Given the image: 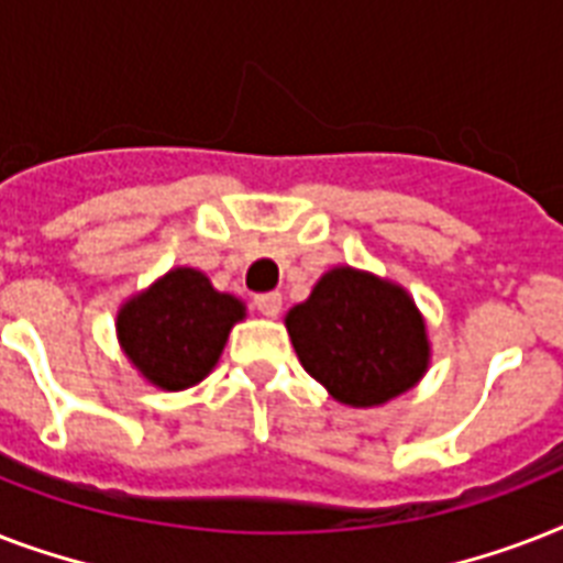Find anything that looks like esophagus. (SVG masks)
<instances>
[{
  "label": "esophagus",
  "mask_w": 563,
  "mask_h": 563,
  "mask_svg": "<svg viewBox=\"0 0 563 563\" xmlns=\"http://www.w3.org/2000/svg\"><path fill=\"white\" fill-rule=\"evenodd\" d=\"M254 307L260 309V312H263L265 318L280 316V307H283L280 291H263V295H256V298H254Z\"/></svg>",
  "instance_id": "1"
}]
</instances>
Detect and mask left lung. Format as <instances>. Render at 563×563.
Wrapping results in <instances>:
<instances>
[{
	"label": "left lung",
	"instance_id": "left-lung-1",
	"mask_svg": "<svg viewBox=\"0 0 563 563\" xmlns=\"http://www.w3.org/2000/svg\"><path fill=\"white\" fill-rule=\"evenodd\" d=\"M286 330L309 376L353 409L383 406L429 368L423 316L409 291L339 265L286 312Z\"/></svg>",
	"mask_w": 563,
	"mask_h": 563
}]
</instances>
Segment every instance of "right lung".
Masks as SVG:
<instances>
[{
  "label": "right lung",
  "instance_id": "right-lung-1",
  "mask_svg": "<svg viewBox=\"0 0 563 563\" xmlns=\"http://www.w3.org/2000/svg\"><path fill=\"white\" fill-rule=\"evenodd\" d=\"M245 303L212 289L207 274L172 268L122 303L117 335L134 368L163 391L201 383L219 362Z\"/></svg>",
  "mask_w": 563,
  "mask_h": 563
}]
</instances>
